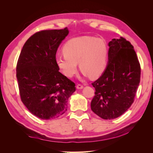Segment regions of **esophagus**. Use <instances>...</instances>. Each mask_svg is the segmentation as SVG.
<instances>
[{
  "label": "esophagus",
  "instance_id": "esophagus-1",
  "mask_svg": "<svg viewBox=\"0 0 153 153\" xmlns=\"http://www.w3.org/2000/svg\"><path fill=\"white\" fill-rule=\"evenodd\" d=\"M83 87H84V85L80 84H78L76 85V88H77L78 89H82Z\"/></svg>",
  "mask_w": 153,
  "mask_h": 153
}]
</instances>
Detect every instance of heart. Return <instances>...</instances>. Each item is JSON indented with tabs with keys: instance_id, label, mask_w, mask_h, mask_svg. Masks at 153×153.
Returning a JSON list of instances; mask_svg holds the SVG:
<instances>
[{
	"instance_id": "heart-1",
	"label": "heart",
	"mask_w": 153,
	"mask_h": 153,
	"mask_svg": "<svg viewBox=\"0 0 153 153\" xmlns=\"http://www.w3.org/2000/svg\"><path fill=\"white\" fill-rule=\"evenodd\" d=\"M64 55H59L56 64L63 75L73 77L77 73V63L80 70L91 78L103 73L107 63L108 48L102 38L84 36L68 41L62 48Z\"/></svg>"
}]
</instances>
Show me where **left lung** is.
I'll return each mask as SVG.
<instances>
[{
	"label": "left lung",
	"mask_w": 153,
	"mask_h": 153,
	"mask_svg": "<svg viewBox=\"0 0 153 153\" xmlns=\"http://www.w3.org/2000/svg\"><path fill=\"white\" fill-rule=\"evenodd\" d=\"M108 64L95 88L91 110L103 119L121 116L130 107L140 80V65L133 45L123 37L108 43Z\"/></svg>",
	"instance_id": "1"
}]
</instances>
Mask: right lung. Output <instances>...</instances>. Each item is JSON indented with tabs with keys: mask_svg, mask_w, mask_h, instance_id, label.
Returning <instances> with one entry per match:
<instances>
[{
	"mask_svg": "<svg viewBox=\"0 0 153 153\" xmlns=\"http://www.w3.org/2000/svg\"><path fill=\"white\" fill-rule=\"evenodd\" d=\"M68 33L67 27L36 32L27 40L18 60L21 100L31 114L41 119L62 115L76 90L75 83L59 72L55 61L59 46Z\"/></svg>",
	"mask_w": 153,
	"mask_h": 153,
	"instance_id": "right-lung-1",
	"label": "right lung"
}]
</instances>
